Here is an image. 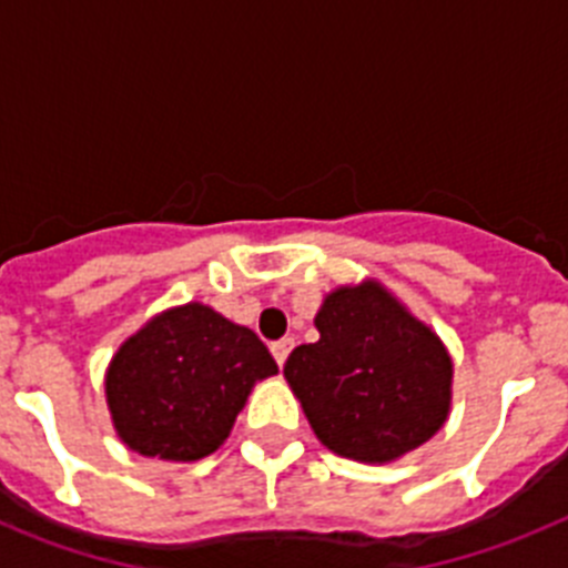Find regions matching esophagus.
<instances>
[{"instance_id": "obj_1", "label": "esophagus", "mask_w": 568, "mask_h": 568, "mask_svg": "<svg viewBox=\"0 0 568 568\" xmlns=\"http://www.w3.org/2000/svg\"><path fill=\"white\" fill-rule=\"evenodd\" d=\"M293 346H295V341H293V338H281V341H275V344L270 346V353H273L275 364L284 366V361H287V355H290V349H293Z\"/></svg>"}]
</instances>
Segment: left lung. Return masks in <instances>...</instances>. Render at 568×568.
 <instances>
[{
	"label": "left lung",
	"instance_id": "8db88e82",
	"mask_svg": "<svg viewBox=\"0 0 568 568\" xmlns=\"http://www.w3.org/2000/svg\"><path fill=\"white\" fill-rule=\"evenodd\" d=\"M315 327L318 341L295 346L284 378L327 449L361 464H389L444 426L453 358L378 281L333 290Z\"/></svg>",
	"mask_w": 568,
	"mask_h": 568
}]
</instances>
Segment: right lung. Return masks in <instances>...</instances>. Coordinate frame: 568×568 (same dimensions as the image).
Segmentation results:
<instances>
[{"label":"right lung","instance_id":"right-lung-1","mask_svg":"<svg viewBox=\"0 0 568 568\" xmlns=\"http://www.w3.org/2000/svg\"><path fill=\"white\" fill-rule=\"evenodd\" d=\"M275 373L253 329L190 301L119 346L104 393L115 433L133 453L199 460L227 440L255 381Z\"/></svg>","mask_w":568,"mask_h":568}]
</instances>
